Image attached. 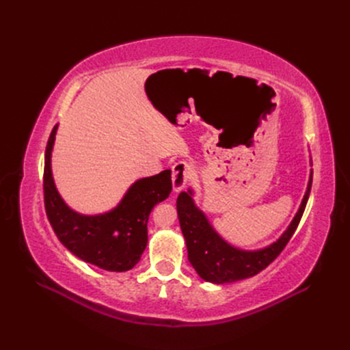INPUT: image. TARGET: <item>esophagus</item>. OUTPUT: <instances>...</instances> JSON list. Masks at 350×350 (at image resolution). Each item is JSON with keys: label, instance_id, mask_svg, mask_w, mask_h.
Masks as SVG:
<instances>
[{"label": "esophagus", "instance_id": "1", "mask_svg": "<svg viewBox=\"0 0 350 350\" xmlns=\"http://www.w3.org/2000/svg\"><path fill=\"white\" fill-rule=\"evenodd\" d=\"M193 176V166L185 161H179L172 166V187L174 191H181Z\"/></svg>", "mask_w": 350, "mask_h": 350}]
</instances>
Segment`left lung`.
<instances>
[{"instance_id":"obj_1","label":"left lung","mask_w":350,"mask_h":350,"mask_svg":"<svg viewBox=\"0 0 350 350\" xmlns=\"http://www.w3.org/2000/svg\"><path fill=\"white\" fill-rule=\"evenodd\" d=\"M311 184L312 172L302 204L289 228L276 242L257 251H245L232 247L217 234L213 226L208 224L203 211L194 204L191 189H188V193L183 191L179 194L176 200L179 225H181L185 238L188 260L198 273V276L206 282L221 284L252 278L266 269L271 261L278 258L298 228L310 197Z\"/></svg>"}]
</instances>
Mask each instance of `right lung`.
<instances>
[{"label":"right lung","instance_id":"1","mask_svg":"<svg viewBox=\"0 0 350 350\" xmlns=\"http://www.w3.org/2000/svg\"><path fill=\"white\" fill-rule=\"evenodd\" d=\"M58 124L45 150L44 198L49 224L68 251L80 260L108 271L133 269L147 245V221L153 207L172 191L171 169L135 181L121 203L108 213L86 216L71 210L57 191L51 153Z\"/></svg>","mask_w":350,"mask_h":350}]
</instances>
